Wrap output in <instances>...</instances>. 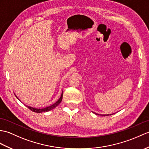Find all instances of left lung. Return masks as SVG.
<instances>
[{"instance_id":"obj_1","label":"left lung","mask_w":149,"mask_h":149,"mask_svg":"<svg viewBox=\"0 0 149 149\" xmlns=\"http://www.w3.org/2000/svg\"><path fill=\"white\" fill-rule=\"evenodd\" d=\"M96 114H97V113H96ZM111 115H112V114H111ZM103 116H109V115H103Z\"/></svg>"}]
</instances>
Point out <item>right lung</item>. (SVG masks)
Segmentation results:
<instances>
[{"label":"right lung","instance_id":"1","mask_svg":"<svg viewBox=\"0 0 149 149\" xmlns=\"http://www.w3.org/2000/svg\"><path fill=\"white\" fill-rule=\"evenodd\" d=\"M16 96V95H15ZM16 97L18 99V98L17 97V96H16ZM62 98H63V93H61V95L60 96V98H59V100H58V101L54 103V104L51 105L49 107H46V108H44V109H36V108H33V107H29V106H26L28 108H29L30 110H32V112H37V113H41V112H48L49 111V110H53V109H54L55 107H56L60 103H61V102L62 101Z\"/></svg>","mask_w":149,"mask_h":149}]
</instances>
